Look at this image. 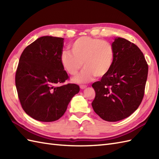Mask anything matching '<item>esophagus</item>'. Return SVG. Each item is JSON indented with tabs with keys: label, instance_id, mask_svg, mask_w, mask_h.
I'll return each instance as SVG.
<instances>
[{
	"label": "esophagus",
	"instance_id": "1",
	"mask_svg": "<svg viewBox=\"0 0 159 159\" xmlns=\"http://www.w3.org/2000/svg\"><path fill=\"white\" fill-rule=\"evenodd\" d=\"M86 87H87V85H80V88L81 89H85Z\"/></svg>",
	"mask_w": 159,
	"mask_h": 159
}]
</instances>
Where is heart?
I'll list each match as a JSON object with an SVG mask.
<instances>
[{"instance_id": "obj_1", "label": "heart", "mask_w": 159, "mask_h": 159, "mask_svg": "<svg viewBox=\"0 0 159 159\" xmlns=\"http://www.w3.org/2000/svg\"><path fill=\"white\" fill-rule=\"evenodd\" d=\"M72 53L64 50L61 61L67 72L76 76L85 68L79 76L74 79L77 83H86L94 76L101 78L109 72L114 60V48L109 42L89 37H81L71 46Z\"/></svg>"}]
</instances>
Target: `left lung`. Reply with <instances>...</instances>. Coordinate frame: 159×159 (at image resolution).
Here are the masks:
<instances>
[{"instance_id":"left-lung-1","label":"left lung","mask_w":159,"mask_h":159,"mask_svg":"<svg viewBox=\"0 0 159 159\" xmlns=\"http://www.w3.org/2000/svg\"><path fill=\"white\" fill-rule=\"evenodd\" d=\"M112 46L113 66L100 81L92 84L96 96L92 105L102 120L117 121L129 117L141 103L148 65L143 52L134 43L117 38Z\"/></svg>"}]
</instances>
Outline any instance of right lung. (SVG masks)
Listing matches in <instances>:
<instances>
[{"instance_id":"1","label":"right lung","mask_w":159,"mask_h":159,"mask_svg":"<svg viewBox=\"0 0 159 159\" xmlns=\"http://www.w3.org/2000/svg\"><path fill=\"white\" fill-rule=\"evenodd\" d=\"M63 38L43 36L26 46L20 57L15 82L23 110L33 119L59 120L79 86L69 79L61 61Z\"/></svg>"}]
</instances>
